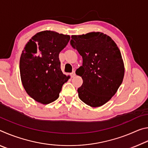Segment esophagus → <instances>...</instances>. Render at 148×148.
Segmentation results:
<instances>
[{
    "label": "esophagus",
    "instance_id": "1",
    "mask_svg": "<svg viewBox=\"0 0 148 148\" xmlns=\"http://www.w3.org/2000/svg\"><path fill=\"white\" fill-rule=\"evenodd\" d=\"M71 76L72 77H74L75 76H76V72H75V71H72V73L71 74Z\"/></svg>",
    "mask_w": 148,
    "mask_h": 148
}]
</instances>
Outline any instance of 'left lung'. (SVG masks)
<instances>
[{"label": "left lung", "mask_w": 148, "mask_h": 148, "mask_svg": "<svg viewBox=\"0 0 148 148\" xmlns=\"http://www.w3.org/2000/svg\"><path fill=\"white\" fill-rule=\"evenodd\" d=\"M71 45L83 59L76 74L83 84L78 97L91 107L106 104L116 94L123 79L125 69L121 52L109 36L100 32L72 35Z\"/></svg>", "instance_id": "left-lung-1"}]
</instances>
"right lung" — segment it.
I'll return each mask as SVG.
<instances>
[{
	"instance_id": "1",
	"label": "right lung",
	"mask_w": 148,
	"mask_h": 148,
	"mask_svg": "<svg viewBox=\"0 0 148 148\" xmlns=\"http://www.w3.org/2000/svg\"><path fill=\"white\" fill-rule=\"evenodd\" d=\"M71 37L44 31L29 40L22 51L19 70L23 87L31 98L43 104L58 99L62 86L69 76L61 69L59 55Z\"/></svg>"
}]
</instances>
